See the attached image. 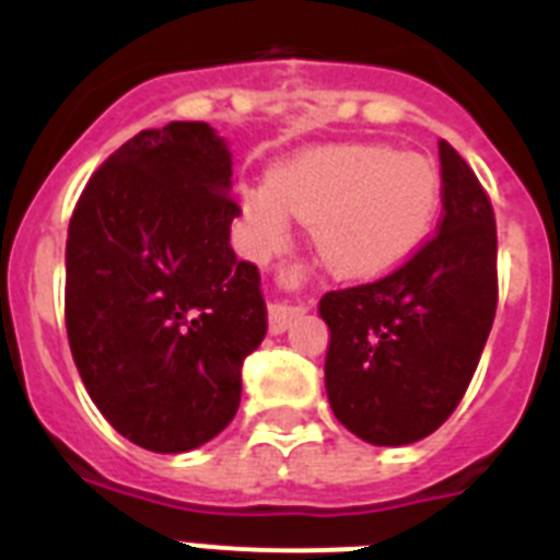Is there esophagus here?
<instances>
[{
  "label": "esophagus",
  "mask_w": 560,
  "mask_h": 560,
  "mask_svg": "<svg viewBox=\"0 0 560 560\" xmlns=\"http://www.w3.org/2000/svg\"><path fill=\"white\" fill-rule=\"evenodd\" d=\"M305 314L303 305L296 303H271L269 308V328L271 334H283V330H289L291 325L300 319V316Z\"/></svg>",
  "instance_id": "obj_1"
}]
</instances>
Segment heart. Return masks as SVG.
<instances>
[{"label":"heart","instance_id":"heart-1","mask_svg":"<svg viewBox=\"0 0 560 560\" xmlns=\"http://www.w3.org/2000/svg\"><path fill=\"white\" fill-rule=\"evenodd\" d=\"M257 249H283L291 219L314 226L319 264L339 280H373L407 264L434 232L443 179L432 160L387 145H336L296 156L271 185L241 192Z\"/></svg>","mask_w":560,"mask_h":560}]
</instances>
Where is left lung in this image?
I'll return each instance as SVG.
<instances>
[{
	"label": "left lung",
	"mask_w": 560,
	"mask_h": 560,
	"mask_svg": "<svg viewBox=\"0 0 560 560\" xmlns=\"http://www.w3.org/2000/svg\"><path fill=\"white\" fill-rule=\"evenodd\" d=\"M443 221L409 264L328 291L325 389L341 427L409 446L457 409L497 314V221L474 171L440 140Z\"/></svg>",
	"instance_id": "1"
}]
</instances>
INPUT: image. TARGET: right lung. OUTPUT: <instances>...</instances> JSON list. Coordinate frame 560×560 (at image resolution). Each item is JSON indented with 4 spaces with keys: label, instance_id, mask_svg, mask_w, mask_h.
I'll use <instances>...</instances> for the list:
<instances>
[{
    "label": "right lung",
    "instance_id": "obj_1",
    "mask_svg": "<svg viewBox=\"0 0 560 560\" xmlns=\"http://www.w3.org/2000/svg\"><path fill=\"white\" fill-rule=\"evenodd\" d=\"M232 151L207 122L140 131L97 167L67 235V336L89 398L156 454L205 446L264 341L257 266L237 260Z\"/></svg>",
    "mask_w": 560,
    "mask_h": 560
}]
</instances>
